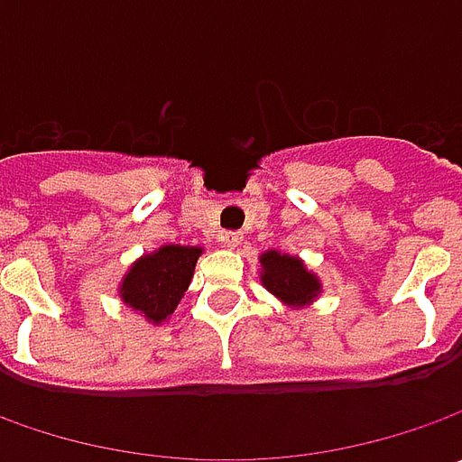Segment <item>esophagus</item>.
I'll return each mask as SVG.
<instances>
[{
    "instance_id": "esophagus-1",
    "label": "esophagus",
    "mask_w": 462,
    "mask_h": 462,
    "mask_svg": "<svg viewBox=\"0 0 462 462\" xmlns=\"http://www.w3.org/2000/svg\"><path fill=\"white\" fill-rule=\"evenodd\" d=\"M221 244L223 246H228V249H236V246L244 244V234H241V231H223Z\"/></svg>"
}]
</instances>
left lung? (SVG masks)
Segmentation results:
<instances>
[{
    "label": "left lung",
    "mask_w": 462,
    "mask_h": 462,
    "mask_svg": "<svg viewBox=\"0 0 462 462\" xmlns=\"http://www.w3.org/2000/svg\"><path fill=\"white\" fill-rule=\"evenodd\" d=\"M262 282L270 293H275L280 300L300 306L309 303L319 293V280L310 275L303 267V262L280 252H267L262 254Z\"/></svg>",
    "instance_id": "1"
}]
</instances>
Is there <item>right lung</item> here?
I'll return each mask as SVG.
<instances>
[{
  "instance_id": "add662e5",
  "label": "right lung",
  "mask_w": 462,
  "mask_h": 462,
  "mask_svg": "<svg viewBox=\"0 0 462 462\" xmlns=\"http://www.w3.org/2000/svg\"><path fill=\"white\" fill-rule=\"evenodd\" d=\"M200 257L198 246H162L159 252L138 259L123 280L120 295L131 309L146 313L153 324H162L169 313H174L180 298L195 273V262Z\"/></svg>"
}]
</instances>
